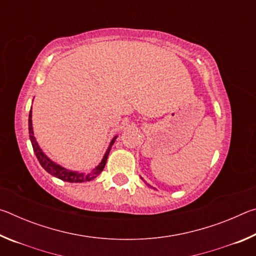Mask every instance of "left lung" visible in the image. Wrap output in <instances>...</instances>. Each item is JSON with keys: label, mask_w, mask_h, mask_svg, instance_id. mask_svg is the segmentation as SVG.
Returning <instances> with one entry per match:
<instances>
[{"label": "left lung", "mask_w": 256, "mask_h": 256, "mask_svg": "<svg viewBox=\"0 0 256 256\" xmlns=\"http://www.w3.org/2000/svg\"><path fill=\"white\" fill-rule=\"evenodd\" d=\"M141 180H144V178H142V177H141ZM148 185H149V184H148ZM149 186H150V185H149ZM151 188H152V186H151Z\"/></svg>", "instance_id": "obj_1"}]
</instances>
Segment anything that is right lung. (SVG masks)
<instances>
[{
	"label": "right lung",
	"instance_id": "right-lung-1",
	"mask_svg": "<svg viewBox=\"0 0 256 256\" xmlns=\"http://www.w3.org/2000/svg\"><path fill=\"white\" fill-rule=\"evenodd\" d=\"M32 118V110H30L29 118H28L29 138H30V141H32L34 152V154H36L38 162H40V164H42V167L44 168V170L47 172H50V175L58 177V178L62 180L64 182H68V183H82V182H89V180H94L102 172L104 168H105V164H106V162H107L108 154H110V151L112 149V146L114 144V142L116 140V138H118V136L112 138V140L110 141V146H108L106 152H105V154H104L102 162H99L98 166L90 172H88V174H84V172L68 170H66V168H64V167L60 166V164L54 162L53 160H50L48 157H47L44 151L40 149V146H38V142L36 141V138L34 136Z\"/></svg>",
	"mask_w": 256,
	"mask_h": 256
}]
</instances>
